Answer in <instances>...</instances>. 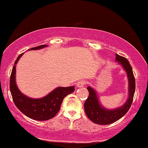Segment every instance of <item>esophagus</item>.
Returning <instances> with one entry per match:
<instances>
[{
    "instance_id": "34e87169",
    "label": "esophagus",
    "mask_w": 148,
    "mask_h": 148,
    "mask_svg": "<svg viewBox=\"0 0 148 148\" xmlns=\"http://www.w3.org/2000/svg\"><path fill=\"white\" fill-rule=\"evenodd\" d=\"M86 83L85 81H80V82H79L77 83V87L82 88V87H84V86L86 85Z\"/></svg>"
}]
</instances>
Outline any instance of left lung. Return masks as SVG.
Here are the masks:
<instances>
[{
	"mask_svg": "<svg viewBox=\"0 0 148 148\" xmlns=\"http://www.w3.org/2000/svg\"><path fill=\"white\" fill-rule=\"evenodd\" d=\"M116 61L119 62L127 73L129 84V96L124 105L115 110H107L100 105L95 90L88 86L89 92L88 98L84 103V110L88 119L95 124L107 125L112 124L124 116L129 111L134 100L136 89V81L133 73V69L126 58L116 54Z\"/></svg>",
	"mask_w": 148,
	"mask_h": 148,
	"instance_id": "1",
	"label": "left lung"
}]
</instances>
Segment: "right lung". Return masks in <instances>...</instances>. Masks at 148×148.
<instances>
[{"label": "right lung", "instance_id": "add662e5", "mask_svg": "<svg viewBox=\"0 0 148 148\" xmlns=\"http://www.w3.org/2000/svg\"><path fill=\"white\" fill-rule=\"evenodd\" d=\"M46 46V45H41L30 50H38ZM22 55L23 53L19 55L14 62L10 79V89L14 105L24 114L32 119L45 121L52 119L59 112L64 97L74 91V86L58 87L46 96L40 99L25 96L19 91L15 83V64Z\"/></svg>", "mask_w": 148, "mask_h": 148}]
</instances>
